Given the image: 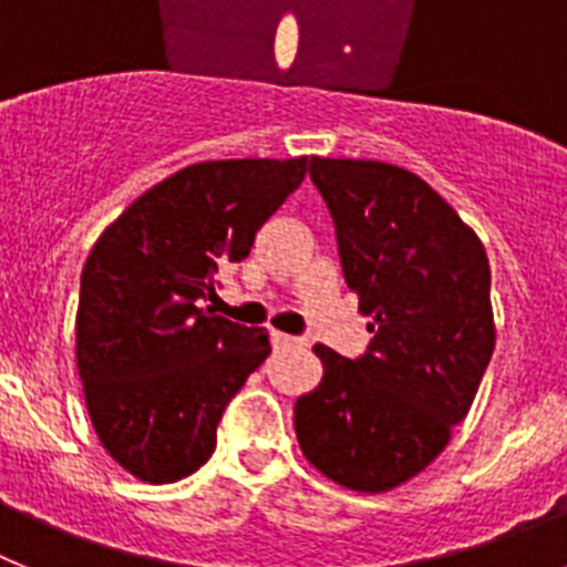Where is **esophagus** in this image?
<instances>
[{
  "label": "esophagus",
  "mask_w": 567,
  "mask_h": 567,
  "mask_svg": "<svg viewBox=\"0 0 567 567\" xmlns=\"http://www.w3.org/2000/svg\"><path fill=\"white\" fill-rule=\"evenodd\" d=\"M272 343H275V349H287V346H298V343H303V338H292V334L272 332Z\"/></svg>",
  "instance_id": "obj_1"
}]
</instances>
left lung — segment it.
Masks as SVG:
<instances>
[{"mask_svg": "<svg viewBox=\"0 0 567 567\" xmlns=\"http://www.w3.org/2000/svg\"><path fill=\"white\" fill-rule=\"evenodd\" d=\"M309 175L374 338L358 360L315 346L323 378L295 403V434L323 477L380 494L434 463L474 403L497 340L488 258L409 169L312 155Z\"/></svg>", "mask_w": 567, "mask_h": 567, "instance_id": "obj_1", "label": "left lung"}]
</instances>
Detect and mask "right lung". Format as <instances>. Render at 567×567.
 Masks as SVG:
<instances>
[{
  "label": "right lung",
  "mask_w": 567,
  "mask_h": 567,
  "mask_svg": "<svg viewBox=\"0 0 567 567\" xmlns=\"http://www.w3.org/2000/svg\"><path fill=\"white\" fill-rule=\"evenodd\" d=\"M300 158H227L178 169L135 198L82 269L76 365L104 452L142 483L202 468L269 334L202 309L227 264L307 175Z\"/></svg>",
  "instance_id": "obj_1"
}]
</instances>
